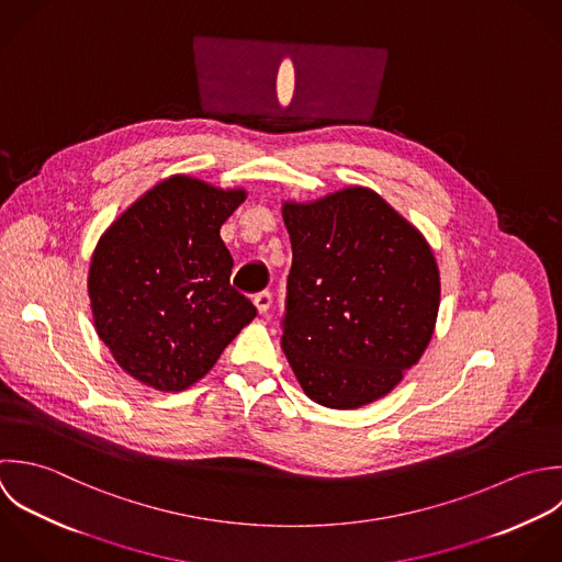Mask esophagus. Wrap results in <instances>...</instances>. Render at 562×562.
Wrapping results in <instances>:
<instances>
[{
  "label": "esophagus",
  "instance_id": "esophagus-1",
  "mask_svg": "<svg viewBox=\"0 0 562 562\" xmlns=\"http://www.w3.org/2000/svg\"><path fill=\"white\" fill-rule=\"evenodd\" d=\"M254 306L258 313H267L269 306H271V293L269 291H262L258 295H254Z\"/></svg>",
  "mask_w": 562,
  "mask_h": 562
}]
</instances>
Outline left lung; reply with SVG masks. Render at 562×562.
Returning a JSON list of instances; mask_svg holds the SVG:
<instances>
[{
    "mask_svg": "<svg viewBox=\"0 0 562 562\" xmlns=\"http://www.w3.org/2000/svg\"><path fill=\"white\" fill-rule=\"evenodd\" d=\"M282 218L293 249L282 350L297 383L330 409L383 398L436 330L440 271L427 238L363 186L284 201Z\"/></svg>",
    "mask_w": 562,
    "mask_h": 562,
    "instance_id": "8db88e82",
    "label": "left lung"
}]
</instances>
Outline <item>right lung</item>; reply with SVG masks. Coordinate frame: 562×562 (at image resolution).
Listing matches in <instances>:
<instances>
[{
    "instance_id": "add662e5",
    "label": "right lung",
    "mask_w": 562,
    "mask_h": 562,
    "mask_svg": "<svg viewBox=\"0 0 562 562\" xmlns=\"http://www.w3.org/2000/svg\"><path fill=\"white\" fill-rule=\"evenodd\" d=\"M247 199L172 175L133 201L100 236L87 276L91 317L113 361L159 392L203 379L256 317L229 286L221 225Z\"/></svg>"
}]
</instances>
